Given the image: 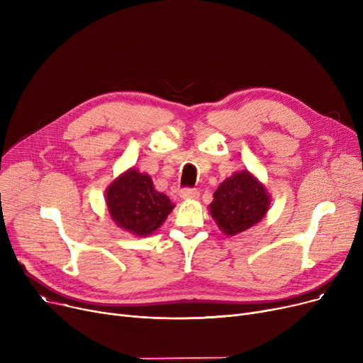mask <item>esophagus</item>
Segmentation results:
<instances>
[{
  "label": "esophagus",
  "mask_w": 363,
  "mask_h": 363,
  "mask_svg": "<svg viewBox=\"0 0 363 363\" xmlns=\"http://www.w3.org/2000/svg\"><path fill=\"white\" fill-rule=\"evenodd\" d=\"M179 194L182 199H186V200H197L200 197V193L193 188H184L181 189Z\"/></svg>",
  "instance_id": "esophagus-1"
}]
</instances>
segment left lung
Listing matches in <instances>:
<instances>
[{
  "label": "left lung",
  "mask_w": 363,
  "mask_h": 363,
  "mask_svg": "<svg viewBox=\"0 0 363 363\" xmlns=\"http://www.w3.org/2000/svg\"><path fill=\"white\" fill-rule=\"evenodd\" d=\"M264 186L247 170L225 179L213 194L211 213L226 235H235L256 225L269 208Z\"/></svg>",
  "instance_id": "obj_1"
}]
</instances>
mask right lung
<instances>
[{
  "label": "right lung",
  "mask_w": 363,
  "mask_h": 363,
  "mask_svg": "<svg viewBox=\"0 0 363 363\" xmlns=\"http://www.w3.org/2000/svg\"><path fill=\"white\" fill-rule=\"evenodd\" d=\"M108 212L125 231L145 237L155 233L174 208L167 196L152 186L148 175L128 170L107 188Z\"/></svg>",
  "instance_id": "add662e5"
}]
</instances>
